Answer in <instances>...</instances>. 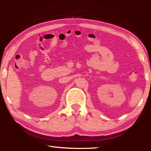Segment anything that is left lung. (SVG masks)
Listing matches in <instances>:
<instances>
[{
	"instance_id": "left-lung-1",
	"label": "left lung",
	"mask_w": 151,
	"mask_h": 151,
	"mask_svg": "<svg viewBox=\"0 0 151 151\" xmlns=\"http://www.w3.org/2000/svg\"><path fill=\"white\" fill-rule=\"evenodd\" d=\"M150 83H151V81H150Z\"/></svg>"
}]
</instances>
